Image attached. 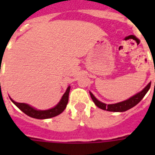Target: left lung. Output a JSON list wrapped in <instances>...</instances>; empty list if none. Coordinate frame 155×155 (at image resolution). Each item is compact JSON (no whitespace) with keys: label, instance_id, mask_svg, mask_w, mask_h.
<instances>
[{"label":"left lung","instance_id":"obj_1","mask_svg":"<svg viewBox=\"0 0 155 155\" xmlns=\"http://www.w3.org/2000/svg\"><path fill=\"white\" fill-rule=\"evenodd\" d=\"M150 84H151L150 83L149 84L147 85V87H145L142 92H140L139 93L134 95V97H130V99L126 100L125 101L120 102V103L113 104H104L102 102L99 101L91 92H90V96L92 97V101L95 103V104L98 108L104 109V110L110 111V112H125V111L128 110V109H130V108H133V107H134L136 104H137L142 101V98L145 97V95L147 94V92L150 89Z\"/></svg>","mask_w":155,"mask_h":155}]
</instances>
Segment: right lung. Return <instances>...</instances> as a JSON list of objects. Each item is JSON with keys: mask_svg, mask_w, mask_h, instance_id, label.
<instances>
[{"mask_svg": "<svg viewBox=\"0 0 155 155\" xmlns=\"http://www.w3.org/2000/svg\"><path fill=\"white\" fill-rule=\"evenodd\" d=\"M69 92H70V86L68 87V89H67L66 92L63 96L59 103L55 107H54L51 109H48V110H37V109L32 108L31 106H30L27 104L18 103V102L13 101L11 98L10 100L18 108H20L23 113H25L29 117L36 118V119H47V118L54 117H55V116L60 114L62 112H63V110L65 109L68 103Z\"/></svg>", "mask_w": 155, "mask_h": 155, "instance_id": "1", "label": "right lung"}]
</instances>
